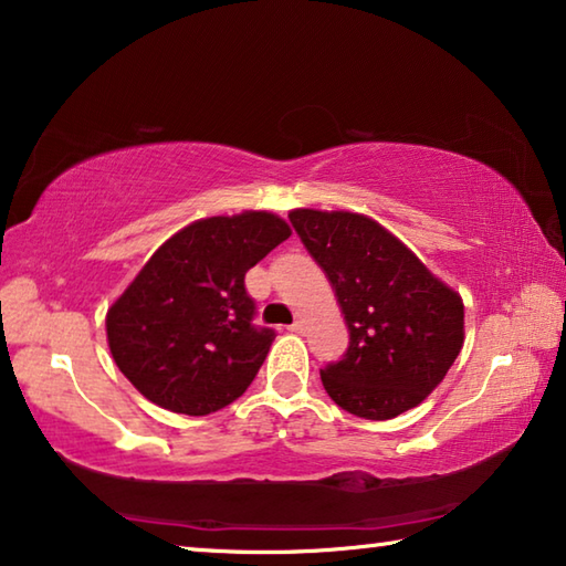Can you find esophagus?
<instances>
[{
	"label": "esophagus",
	"mask_w": 566,
	"mask_h": 566,
	"mask_svg": "<svg viewBox=\"0 0 566 566\" xmlns=\"http://www.w3.org/2000/svg\"><path fill=\"white\" fill-rule=\"evenodd\" d=\"M290 332H294V334H302V332H304V322H302V319H296L294 324H290Z\"/></svg>",
	"instance_id": "obj_1"
}]
</instances>
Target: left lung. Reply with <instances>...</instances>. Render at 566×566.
<instances>
[{"instance_id": "1", "label": "left lung", "mask_w": 566, "mask_h": 566, "mask_svg": "<svg viewBox=\"0 0 566 566\" xmlns=\"http://www.w3.org/2000/svg\"><path fill=\"white\" fill-rule=\"evenodd\" d=\"M290 222L349 329L344 357L319 371L334 405L381 421L424 401L462 352V296L375 219L294 209Z\"/></svg>"}]
</instances>
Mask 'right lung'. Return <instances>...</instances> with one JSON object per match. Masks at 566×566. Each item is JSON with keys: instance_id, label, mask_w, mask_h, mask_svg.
Returning a JSON list of instances; mask_svg holds the SVG:
<instances>
[{"instance_id": "right-lung-1", "label": "right lung", "mask_w": 566, "mask_h": 566, "mask_svg": "<svg viewBox=\"0 0 566 566\" xmlns=\"http://www.w3.org/2000/svg\"><path fill=\"white\" fill-rule=\"evenodd\" d=\"M272 212L209 217L167 239L107 312L109 352L149 401L205 417L252 385L274 342L244 274L290 237Z\"/></svg>"}]
</instances>
